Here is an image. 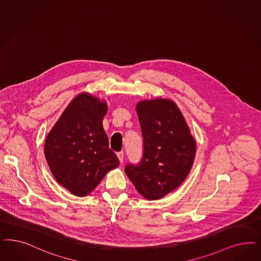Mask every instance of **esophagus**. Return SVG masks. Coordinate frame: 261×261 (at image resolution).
I'll return each instance as SVG.
<instances>
[{"label":"esophagus","instance_id":"34e87169","mask_svg":"<svg viewBox=\"0 0 261 261\" xmlns=\"http://www.w3.org/2000/svg\"><path fill=\"white\" fill-rule=\"evenodd\" d=\"M124 155H125V154H124V151H118L117 152V156H118V159H119V161H120V162H121V163H122V162H123V161H124Z\"/></svg>","mask_w":261,"mask_h":261}]
</instances>
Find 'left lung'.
<instances>
[{
	"instance_id": "8db88e82",
	"label": "left lung",
	"mask_w": 261,
	"mask_h": 261,
	"mask_svg": "<svg viewBox=\"0 0 261 261\" xmlns=\"http://www.w3.org/2000/svg\"><path fill=\"white\" fill-rule=\"evenodd\" d=\"M143 154L127 163L126 176L149 200H159L181 185L193 165L196 142L180 110L165 99L140 101L136 107Z\"/></svg>"
}]
</instances>
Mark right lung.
<instances>
[{"label": "right lung", "instance_id": "1", "mask_svg": "<svg viewBox=\"0 0 261 261\" xmlns=\"http://www.w3.org/2000/svg\"><path fill=\"white\" fill-rule=\"evenodd\" d=\"M108 111L86 93L70 102L45 142V156L59 185L79 197L90 193L102 177L119 165L102 127Z\"/></svg>", "mask_w": 261, "mask_h": 261}]
</instances>
